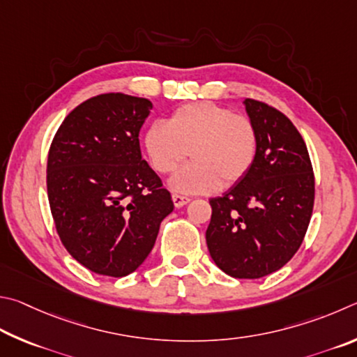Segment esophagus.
<instances>
[{"instance_id": "obj_1", "label": "esophagus", "mask_w": 357, "mask_h": 357, "mask_svg": "<svg viewBox=\"0 0 357 357\" xmlns=\"http://www.w3.org/2000/svg\"><path fill=\"white\" fill-rule=\"evenodd\" d=\"M172 202H174L175 207L180 208V207H183V205H186V204L190 202V197L182 196V195H177V192H175V195H172Z\"/></svg>"}]
</instances>
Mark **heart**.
Here are the masks:
<instances>
[{
    "instance_id": "obj_1",
    "label": "heart",
    "mask_w": 357,
    "mask_h": 357,
    "mask_svg": "<svg viewBox=\"0 0 357 357\" xmlns=\"http://www.w3.org/2000/svg\"><path fill=\"white\" fill-rule=\"evenodd\" d=\"M150 162L171 174L188 156L192 161L171 178L185 195L211 192L238 183L257 156L259 136L252 121L213 102L180 106L165 122H153L144 135Z\"/></svg>"
}]
</instances>
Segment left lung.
I'll return each mask as SVG.
<instances>
[{
  "label": "left lung",
  "instance_id": "left-lung-1",
  "mask_svg": "<svg viewBox=\"0 0 357 357\" xmlns=\"http://www.w3.org/2000/svg\"><path fill=\"white\" fill-rule=\"evenodd\" d=\"M259 136L251 171L221 197L210 199L205 238L218 268L259 279L282 268L301 246L315 199L307 147L295 125L273 106L246 98Z\"/></svg>",
  "mask_w": 357,
  "mask_h": 357
}]
</instances>
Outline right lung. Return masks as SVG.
Masks as SVG:
<instances>
[{"label":"right lung","mask_w":357,"mask_h":357,"mask_svg":"<svg viewBox=\"0 0 357 357\" xmlns=\"http://www.w3.org/2000/svg\"><path fill=\"white\" fill-rule=\"evenodd\" d=\"M152 108L147 98L102 93L77 106L53 137L47 191L54 226L92 273L123 278L137 270L174 210L141 156L137 136Z\"/></svg>","instance_id":"obj_1"}]
</instances>
